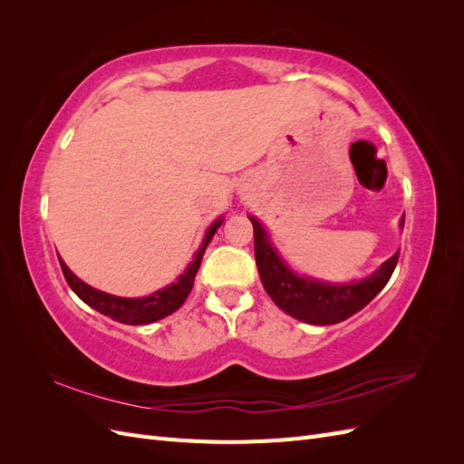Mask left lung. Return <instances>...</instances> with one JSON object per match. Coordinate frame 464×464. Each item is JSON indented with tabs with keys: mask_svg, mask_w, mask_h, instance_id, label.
Instances as JSON below:
<instances>
[{
	"mask_svg": "<svg viewBox=\"0 0 464 464\" xmlns=\"http://www.w3.org/2000/svg\"><path fill=\"white\" fill-rule=\"evenodd\" d=\"M249 220L254 224L256 263L263 288L280 310L312 325H333L358 314L383 290L399 261V254H395L373 275L356 283H321V280L294 273L271 246L269 236L259 220L254 217H249ZM402 224L404 217L401 227Z\"/></svg>",
	"mask_w": 464,
	"mask_h": 464,
	"instance_id": "8db88e82",
	"label": "left lung"
}]
</instances>
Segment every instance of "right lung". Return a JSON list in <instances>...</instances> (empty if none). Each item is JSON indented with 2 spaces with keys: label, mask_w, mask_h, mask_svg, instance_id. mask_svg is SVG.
<instances>
[{
  "label": "right lung",
  "mask_w": 464,
  "mask_h": 464,
  "mask_svg": "<svg viewBox=\"0 0 464 464\" xmlns=\"http://www.w3.org/2000/svg\"><path fill=\"white\" fill-rule=\"evenodd\" d=\"M220 224H222V218H217L213 224H210L205 237H203L201 247L198 249V254H195V259L188 265L184 275L178 276L176 283H172L170 286L154 292V294H150V296H145V298L111 296V294L101 292V290H96V288L82 283L81 278H77L72 271H69V266L62 259H60V265H62V271H63L67 285L72 286V290L82 302L94 307L96 312H101L102 315H108L114 321L125 323V325H147V323H154L166 315L174 314L176 310H179L181 304L186 302V298L189 296V292L193 288L195 275H198V271H199L205 249H207L208 242L213 240L215 232L220 228Z\"/></svg>",
  "instance_id": "1"
}]
</instances>
